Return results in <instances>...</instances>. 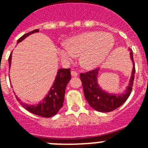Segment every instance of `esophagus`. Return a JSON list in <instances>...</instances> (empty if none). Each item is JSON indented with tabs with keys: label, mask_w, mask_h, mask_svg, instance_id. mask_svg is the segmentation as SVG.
<instances>
[{
	"label": "esophagus",
	"mask_w": 148,
	"mask_h": 148,
	"mask_svg": "<svg viewBox=\"0 0 148 148\" xmlns=\"http://www.w3.org/2000/svg\"><path fill=\"white\" fill-rule=\"evenodd\" d=\"M71 75L73 77H77V75H78V73L77 71H71Z\"/></svg>",
	"instance_id": "34e87169"
}]
</instances>
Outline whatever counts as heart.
<instances>
[{"label": "heart", "instance_id": "obj_1", "mask_svg": "<svg viewBox=\"0 0 148 148\" xmlns=\"http://www.w3.org/2000/svg\"><path fill=\"white\" fill-rule=\"evenodd\" d=\"M114 46L110 34L91 31L70 39L67 47H59L58 54L64 60H71L81 55V64L85 68L98 65L107 57Z\"/></svg>", "mask_w": 148, "mask_h": 148}]
</instances>
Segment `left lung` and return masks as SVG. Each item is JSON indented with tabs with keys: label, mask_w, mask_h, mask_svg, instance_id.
Masks as SVG:
<instances>
[{
	"label": "left lung",
	"mask_w": 148,
	"mask_h": 148,
	"mask_svg": "<svg viewBox=\"0 0 148 148\" xmlns=\"http://www.w3.org/2000/svg\"><path fill=\"white\" fill-rule=\"evenodd\" d=\"M130 54L134 64L133 51H130ZM98 71L99 69L95 68L89 71L81 73L80 74V79L82 82L84 96L90 107L95 110L100 112H110L121 107L131 95L135 74V66L134 65L132 75L127 92L122 95H109L99 88L97 82Z\"/></svg>",
	"instance_id": "left-lung-1"
}]
</instances>
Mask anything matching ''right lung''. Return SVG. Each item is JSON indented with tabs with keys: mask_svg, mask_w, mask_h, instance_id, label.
I'll use <instances>...</instances> for the list:
<instances>
[{
	"mask_svg": "<svg viewBox=\"0 0 148 148\" xmlns=\"http://www.w3.org/2000/svg\"><path fill=\"white\" fill-rule=\"evenodd\" d=\"M38 29L34 30L27 34H25L24 35L18 39L17 43L21 42L27 36L33 33L38 32ZM11 53H10L9 58H8V62H9V67H10V63H11ZM71 78V69H60L58 72V75L55 79V82L53 83L49 94L47 97L44 99L42 102H40L38 105H28L25 103H22L20 101L18 97H16L17 100L27 110H28L32 114L38 115L40 117H51L53 115H55L59 111L60 108H62L63 103H64V99L65 89L67 83Z\"/></svg>",
	"mask_w": 148,
	"mask_h": 148,
	"instance_id": "obj_1",
	"label": "right lung"
}]
</instances>
